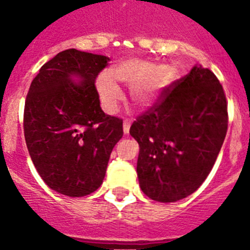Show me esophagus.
Segmentation results:
<instances>
[{
	"instance_id": "esophagus-1",
	"label": "esophagus",
	"mask_w": 250,
	"mask_h": 250,
	"mask_svg": "<svg viewBox=\"0 0 250 250\" xmlns=\"http://www.w3.org/2000/svg\"><path fill=\"white\" fill-rule=\"evenodd\" d=\"M123 127H124V132H125V134H129V130H130V121H127V120L124 121Z\"/></svg>"
}]
</instances>
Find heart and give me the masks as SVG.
I'll return each mask as SVG.
<instances>
[{"instance_id": "obj_1", "label": "heart", "mask_w": 250, "mask_h": 250, "mask_svg": "<svg viewBox=\"0 0 250 250\" xmlns=\"http://www.w3.org/2000/svg\"><path fill=\"white\" fill-rule=\"evenodd\" d=\"M173 77V70L164 66L144 60H127L115 67L114 76L110 72L99 75L96 87L104 110L114 114L118 111L119 104L124 98L116 80L129 87L132 104L143 109L156 100L161 90L169 85Z\"/></svg>"}]
</instances>
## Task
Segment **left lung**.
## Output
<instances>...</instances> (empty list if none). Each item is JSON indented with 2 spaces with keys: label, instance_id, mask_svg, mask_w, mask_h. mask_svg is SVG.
Listing matches in <instances>:
<instances>
[{
  "label": "left lung",
  "instance_id": "1",
  "mask_svg": "<svg viewBox=\"0 0 250 250\" xmlns=\"http://www.w3.org/2000/svg\"><path fill=\"white\" fill-rule=\"evenodd\" d=\"M228 130L222 83L202 66L164 87L130 127L138 141L139 184L150 199H184L204 183Z\"/></svg>",
  "mask_w": 250,
  "mask_h": 250
}]
</instances>
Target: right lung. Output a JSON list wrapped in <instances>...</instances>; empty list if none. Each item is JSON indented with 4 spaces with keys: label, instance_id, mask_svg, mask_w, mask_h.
Segmentation results:
<instances>
[{
    "label": "right lung",
    "instance_id": "right-lung-1",
    "mask_svg": "<svg viewBox=\"0 0 250 250\" xmlns=\"http://www.w3.org/2000/svg\"><path fill=\"white\" fill-rule=\"evenodd\" d=\"M109 61L76 48L59 52L40 68L26 96L23 131L32 163L52 190L71 198L100 188L123 138V120L101 110L95 86Z\"/></svg>",
    "mask_w": 250,
    "mask_h": 250
}]
</instances>
